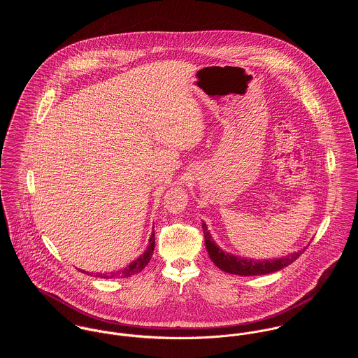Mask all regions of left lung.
I'll list each match as a JSON object with an SVG mask.
<instances>
[{"instance_id":"1","label":"left lung","mask_w":358,"mask_h":358,"mask_svg":"<svg viewBox=\"0 0 358 358\" xmlns=\"http://www.w3.org/2000/svg\"><path fill=\"white\" fill-rule=\"evenodd\" d=\"M204 230L205 247L208 251V255L210 260L223 271L237 275H260V274H268L278 271L287 266H289L292 262H295L299 256L303 254V251L295 252L292 255L281 259H273V260H254V259H243L238 256L231 255L227 252H223L212 240L206 224L203 223Z\"/></svg>"}]
</instances>
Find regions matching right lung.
Wrapping results in <instances>:
<instances>
[{
    "instance_id": "1",
    "label": "right lung",
    "mask_w": 358,
    "mask_h": 358,
    "mask_svg": "<svg viewBox=\"0 0 358 358\" xmlns=\"http://www.w3.org/2000/svg\"><path fill=\"white\" fill-rule=\"evenodd\" d=\"M154 244H155V237L153 234L150 236V240H149V247L148 250L145 251L143 255L139 256L136 260H134L129 266H127L125 268L122 270H118V271H113V273H98L95 277H101V278H127V277H131L134 274H138L141 273L146 264L150 262L152 255H153ZM85 273V271H84ZM88 274V273H87Z\"/></svg>"
}]
</instances>
